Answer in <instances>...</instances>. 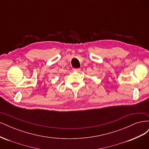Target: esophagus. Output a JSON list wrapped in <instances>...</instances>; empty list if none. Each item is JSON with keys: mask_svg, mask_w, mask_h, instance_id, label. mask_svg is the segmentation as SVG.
Instances as JSON below:
<instances>
[{"mask_svg": "<svg viewBox=\"0 0 149 149\" xmlns=\"http://www.w3.org/2000/svg\"><path fill=\"white\" fill-rule=\"evenodd\" d=\"M73 71H77V72H79L81 71V69L80 68H73Z\"/></svg>", "mask_w": 149, "mask_h": 149, "instance_id": "obj_1", "label": "esophagus"}]
</instances>
